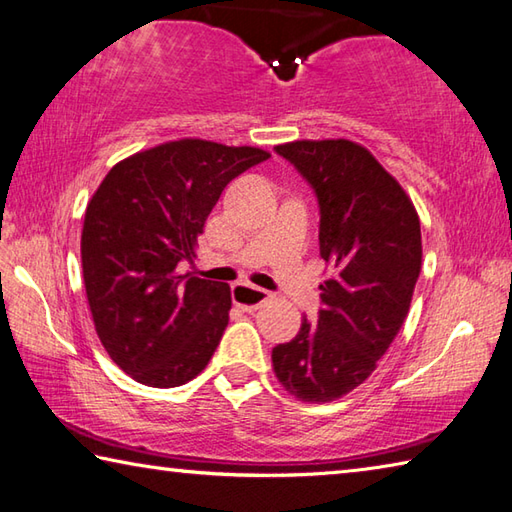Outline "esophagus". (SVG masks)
I'll list each match as a JSON object with an SVG mask.
<instances>
[{
	"instance_id": "esophagus-1",
	"label": "esophagus",
	"mask_w": 512,
	"mask_h": 512,
	"mask_svg": "<svg viewBox=\"0 0 512 512\" xmlns=\"http://www.w3.org/2000/svg\"><path fill=\"white\" fill-rule=\"evenodd\" d=\"M232 300L238 309L252 314V311H256L260 305H263V302L269 300V291L254 287V285H247V283H236L232 287Z\"/></svg>"
}]
</instances>
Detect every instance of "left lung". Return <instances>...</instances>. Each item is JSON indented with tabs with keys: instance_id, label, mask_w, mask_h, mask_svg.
<instances>
[{
	"instance_id": "8db88e82",
	"label": "left lung",
	"mask_w": 512,
	"mask_h": 512,
	"mask_svg": "<svg viewBox=\"0 0 512 512\" xmlns=\"http://www.w3.org/2000/svg\"><path fill=\"white\" fill-rule=\"evenodd\" d=\"M276 152L314 187L320 256L318 322L271 351L274 373L302 402L338 400L369 378L409 314L422 267L411 198L362 145L347 139L291 141Z\"/></svg>"
}]
</instances>
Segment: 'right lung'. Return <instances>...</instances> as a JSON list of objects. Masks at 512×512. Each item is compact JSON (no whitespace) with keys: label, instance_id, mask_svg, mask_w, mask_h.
Returning a JSON list of instances; mask_svg holds the SVG:
<instances>
[{"label":"right lung","instance_id":"right-lung-1","mask_svg":"<svg viewBox=\"0 0 512 512\" xmlns=\"http://www.w3.org/2000/svg\"><path fill=\"white\" fill-rule=\"evenodd\" d=\"M179 139L119 161L86 207L81 265L97 336L119 369L172 389L201 373L232 309L229 285L181 274L227 183L269 159Z\"/></svg>","mask_w":512,"mask_h":512}]
</instances>
